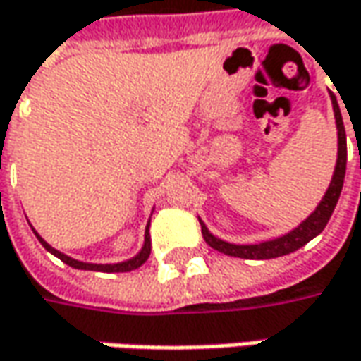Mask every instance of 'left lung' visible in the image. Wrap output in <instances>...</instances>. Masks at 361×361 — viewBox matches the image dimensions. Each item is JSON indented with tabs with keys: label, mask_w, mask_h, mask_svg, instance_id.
<instances>
[{
	"label": "left lung",
	"mask_w": 361,
	"mask_h": 361,
	"mask_svg": "<svg viewBox=\"0 0 361 361\" xmlns=\"http://www.w3.org/2000/svg\"><path fill=\"white\" fill-rule=\"evenodd\" d=\"M329 99H331L336 130H338V159H336V168H334V176H331L328 190L324 193L322 202L316 205V209L292 231L283 233L280 238H274V240L259 243H230L226 240H219L218 235H214L212 231L207 230V226L200 218L202 233H204V240L209 247H214V250H218V252L226 255L243 257V259H271V257L292 254V252L300 250L302 245H305L310 240H314L316 235H319L324 231L326 224L334 214V207L340 200L343 178H345V161H348V145H345V128H343L342 111H340L336 95L329 94Z\"/></svg>",
	"instance_id": "1"
}]
</instances>
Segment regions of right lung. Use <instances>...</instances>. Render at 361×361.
<instances>
[{"mask_svg": "<svg viewBox=\"0 0 361 361\" xmlns=\"http://www.w3.org/2000/svg\"><path fill=\"white\" fill-rule=\"evenodd\" d=\"M33 230V228H32ZM35 233V238L39 240V243L44 245L45 250L49 252V254H54L56 257H59L63 264H68V266L75 267V269H90V271H107V274H118V271H131V269H135V267H140L142 264H145V259L149 257V252H152V240H149V221H147V226H145V233H143V245L142 250L137 252V254L130 257V259H126V262H119V264H90V262H80V259H73V257H69L63 252H59L56 247H51L49 243L45 242L44 238L37 233V231L33 230Z\"/></svg>", "mask_w": 361, "mask_h": 361, "instance_id": "1", "label": "right lung"}]
</instances>
